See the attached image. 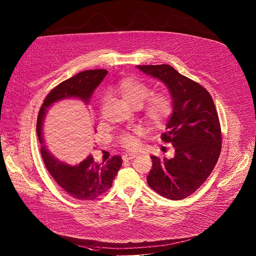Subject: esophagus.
<instances>
[{
  "mask_svg": "<svg viewBox=\"0 0 256 256\" xmlns=\"http://www.w3.org/2000/svg\"><path fill=\"white\" fill-rule=\"evenodd\" d=\"M136 154H126L122 156V159H124V161H128V160H132V159L136 158Z\"/></svg>",
  "mask_w": 256,
  "mask_h": 256,
  "instance_id": "esophagus-1",
  "label": "esophagus"
}]
</instances>
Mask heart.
Masks as SVG:
<instances>
[{"label": "heart", "mask_w": 256, "mask_h": 256, "mask_svg": "<svg viewBox=\"0 0 256 256\" xmlns=\"http://www.w3.org/2000/svg\"><path fill=\"white\" fill-rule=\"evenodd\" d=\"M114 91L122 97L130 106L138 108L142 106V116L146 124L152 130L165 128L174 112V101L170 93L161 90L150 94V88L134 78H124L120 80L114 88ZM138 134L140 130L134 134H124L120 136V142L124 148L130 152L136 150L140 146Z\"/></svg>", "instance_id": "obj_1"}]
</instances>
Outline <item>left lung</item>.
<instances>
[{
	"label": "left lung",
	"mask_w": 256,
	"mask_h": 256,
	"mask_svg": "<svg viewBox=\"0 0 256 256\" xmlns=\"http://www.w3.org/2000/svg\"><path fill=\"white\" fill-rule=\"evenodd\" d=\"M140 71L163 82L174 101V112L161 140L175 148L173 158L152 156L148 184L169 200L192 195L212 173L220 157L222 132L210 93L168 64L138 65Z\"/></svg>",
	"instance_id": "left-lung-1"
}]
</instances>
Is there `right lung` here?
Listing matches in <instances>:
<instances>
[{"label": "right lung", "mask_w": 256, "mask_h": 256, "mask_svg": "<svg viewBox=\"0 0 256 256\" xmlns=\"http://www.w3.org/2000/svg\"><path fill=\"white\" fill-rule=\"evenodd\" d=\"M108 71L104 69L87 70L67 79L57 85L42 104L36 124V132L42 144L40 152L46 169L56 183L71 197L92 201L110 189L112 180L120 170L122 159L112 156L106 164H99L89 155L79 164L71 163V157L56 156L48 150L44 138L42 126L46 114L53 104L64 99L76 98L89 104L94 90L99 86ZM96 132V130H95Z\"/></svg>", "instance_id": "obj_1"}]
</instances>
